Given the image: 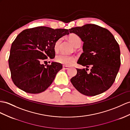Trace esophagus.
<instances>
[{
  "label": "esophagus",
  "mask_w": 130,
  "mask_h": 130,
  "mask_svg": "<svg viewBox=\"0 0 130 130\" xmlns=\"http://www.w3.org/2000/svg\"><path fill=\"white\" fill-rule=\"evenodd\" d=\"M63 68L64 69H68L69 68V67H68V66H63Z\"/></svg>",
  "instance_id": "obj_1"
}]
</instances>
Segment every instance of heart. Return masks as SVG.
<instances>
[{"mask_svg":"<svg viewBox=\"0 0 130 130\" xmlns=\"http://www.w3.org/2000/svg\"><path fill=\"white\" fill-rule=\"evenodd\" d=\"M68 39L71 41L75 47H78L80 46L81 43V40L78 35L72 33L69 34L68 36ZM62 42V39H59L56 41L54 45V50L55 52H58L59 49L60 44ZM56 61L58 63H61L63 65L69 66L72 65L76 61V57L74 56H69L63 54L59 55L56 56Z\"/></svg>","mask_w":130,"mask_h":130,"instance_id":"obj_1","label":"heart"}]
</instances>
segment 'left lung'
<instances>
[{
    "mask_svg": "<svg viewBox=\"0 0 130 130\" xmlns=\"http://www.w3.org/2000/svg\"><path fill=\"white\" fill-rule=\"evenodd\" d=\"M69 32L78 35L83 42L78 64L86 68H77V75L71 79L78 91L95 96L108 90L114 82L121 64L120 50L114 36L105 28L95 24L73 27ZM91 67L89 73L86 71Z\"/></svg>",
    "mask_w": 130,
    "mask_h": 130,
    "instance_id": "left-lung-1",
    "label": "left lung"
}]
</instances>
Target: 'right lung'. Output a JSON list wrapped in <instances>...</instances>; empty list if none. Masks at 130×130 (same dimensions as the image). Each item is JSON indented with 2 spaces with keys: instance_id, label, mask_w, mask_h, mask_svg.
Masks as SVG:
<instances>
[{
  "instance_id": "1",
  "label": "right lung",
  "mask_w": 130,
  "mask_h": 130,
  "mask_svg": "<svg viewBox=\"0 0 130 130\" xmlns=\"http://www.w3.org/2000/svg\"><path fill=\"white\" fill-rule=\"evenodd\" d=\"M69 34L68 29H53L39 26L23 30L12 43L9 66L12 80L18 88L30 94L46 90L62 68V64L42 62L55 57L54 45L57 40Z\"/></svg>"
}]
</instances>
